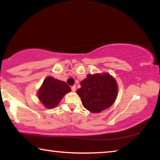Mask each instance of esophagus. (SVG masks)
Wrapping results in <instances>:
<instances>
[{
	"label": "esophagus",
	"mask_w": 160,
	"mask_h": 160,
	"mask_svg": "<svg viewBox=\"0 0 160 160\" xmlns=\"http://www.w3.org/2000/svg\"><path fill=\"white\" fill-rule=\"evenodd\" d=\"M75 90H76V87H75V85H73V86H72V87H71V90H72V92H75Z\"/></svg>",
	"instance_id": "34e87169"
}]
</instances>
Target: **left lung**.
I'll list each match as a JSON object with an SVG mask.
<instances>
[{
    "label": "left lung",
    "mask_w": 160,
    "mask_h": 160,
    "mask_svg": "<svg viewBox=\"0 0 160 160\" xmlns=\"http://www.w3.org/2000/svg\"><path fill=\"white\" fill-rule=\"evenodd\" d=\"M80 85L77 94L84 107L93 113H99L112 106L117 96V84L108 73L88 75Z\"/></svg>",
    "instance_id": "left-lung-1"
}]
</instances>
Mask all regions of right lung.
I'll return each mask as SVG.
<instances>
[{
    "label": "right lung",
    "instance_id": "1",
    "mask_svg": "<svg viewBox=\"0 0 160 160\" xmlns=\"http://www.w3.org/2000/svg\"><path fill=\"white\" fill-rule=\"evenodd\" d=\"M71 90L66 82L48 77L38 92L40 101L48 109L56 107L65 94Z\"/></svg>",
    "mask_w": 160,
    "mask_h": 160
}]
</instances>
